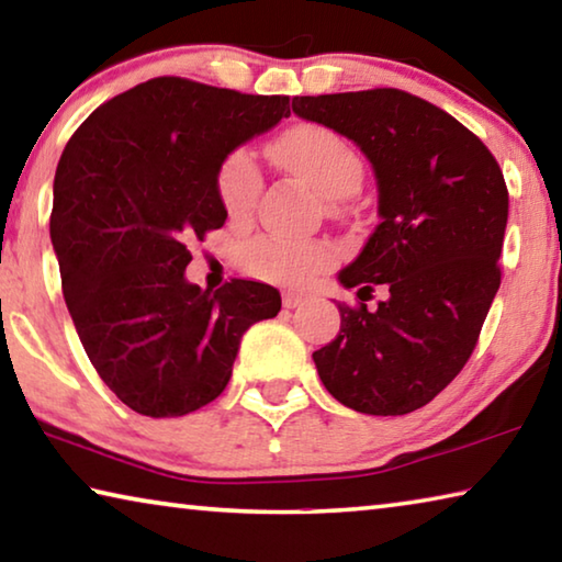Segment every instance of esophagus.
Returning a JSON list of instances; mask_svg holds the SVG:
<instances>
[{
    "mask_svg": "<svg viewBox=\"0 0 562 562\" xmlns=\"http://www.w3.org/2000/svg\"><path fill=\"white\" fill-rule=\"evenodd\" d=\"M302 304H304L302 294H297V292H284L282 294V307L284 310H297V307H302Z\"/></svg>",
    "mask_w": 562,
    "mask_h": 562,
    "instance_id": "esophagus-1",
    "label": "esophagus"
}]
</instances>
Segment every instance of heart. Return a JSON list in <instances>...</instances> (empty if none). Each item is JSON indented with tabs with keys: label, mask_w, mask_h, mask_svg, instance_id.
<instances>
[{
	"label": "heart",
	"mask_w": 562,
	"mask_h": 562,
	"mask_svg": "<svg viewBox=\"0 0 562 562\" xmlns=\"http://www.w3.org/2000/svg\"><path fill=\"white\" fill-rule=\"evenodd\" d=\"M270 150L274 160L294 170L327 198L355 193L364 176V166L347 140L315 123L282 133ZM260 190L262 176L250 150L235 148L217 164L215 193L231 221H245L255 211ZM331 262H335V247L325 240L262 235L240 247L243 270L278 284H307L329 270Z\"/></svg>",
	"instance_id": "heart-1"
}]
</instances>
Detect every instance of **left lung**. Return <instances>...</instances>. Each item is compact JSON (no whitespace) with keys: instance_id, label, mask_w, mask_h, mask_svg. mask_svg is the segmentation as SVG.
Masks as SVG:
<instances>
[{"instance_id":"obj_1","label":"left lung","mask_w":562,"mask_h":562,"mask_svg":"<svg viewBox=\"0 0 562 562\" xmlns=\"http://www.w3.org/2000/svg\"><path fill=\"white\" fill-rule=\"evenodd\" d=\"M292 111L364 150L382 217L339 272L361 302H337L339 335L312 355L322 384L361 414L416 412L469 361L501 288L503 170L451 113L398 89L294 97ZM374 286L385 300L367 311Z\"/></svg>"}]
</instances>
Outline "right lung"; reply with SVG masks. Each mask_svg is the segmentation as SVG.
<instances>
[{"instance_id": "1", "label": "right lung", "mask_w": 562, "mask_h": 562, "mask_svg": "<svg viewBox=\"0 0 562 562\" xmlns=\"http://www.w3.org/2000/svg\"><path fill=\"white\" fill-rule=\"evenodd\" d=\"M284 116L290 97L158 76L101 103L64 148L49 221L61 292L93 369L136 414L211 404L245 331L282 307L270 284L211 292L186 268L227 217L217 164Z\"/></svg>"}]
</instances>
